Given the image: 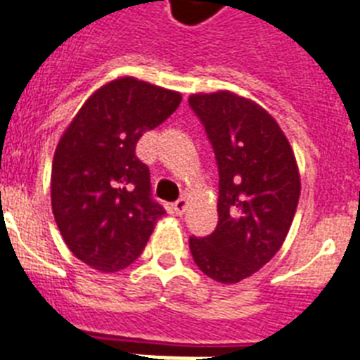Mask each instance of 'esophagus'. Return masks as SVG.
I'll return each mask as SVG.
<instances>
[{
    "label": "esophagus",
    "instance_id": "1",
    "mask_svg": "<svg viewBox=\"0 0 360 360\" xmlns=\"http://www.w3.org/2000/svg\"><path fill=\"white\" fill-rule=\"evenodd\" d=\"M172 210H174V214H176V215H182L184 212L188 210V197L178 198L176 202L172 204Z\"/></svg>",
    "mask_w": 360,
    "mask_h": 360
}]
</instances>
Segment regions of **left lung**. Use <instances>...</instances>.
<instances>
[{"instance_id": "8db88e82", "label": "left lung", "mask_w": 360, "mask_h": 360, "mask_svg": "<svg viewBox=\"0 0 360 360\" xmlns=\"http://www.w3.org/2000/svg\"><path fill=\"white\" fill-rule=\"evenodd\" d=\"M219 169L217 226L189 238L198 269L217 283L234 284L266 266L283 247L301 180L286 135L252 100L219 91L191 94Z\"/></svg>"}]
</instances>
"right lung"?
I'll list each match as a JSON object with an SVG mask.
<instances>
[{"label": "right lung", "instance_id": "right-lung-1", "mask_svg": "<svg viewBox=\"0 0 360 360\" xmlns=\"http://www.w3.org/2000/svg\"><path fill=\"white\" fill-rule=\"evenodd\" d=\"M180 102V93L119 77L89 96L59 139L51 210L68 249L93 269L115 273L134 264L165 215L135 145Z\"/></svg>", "mask_w": 360, "mask_h": 360}]
</instances>
